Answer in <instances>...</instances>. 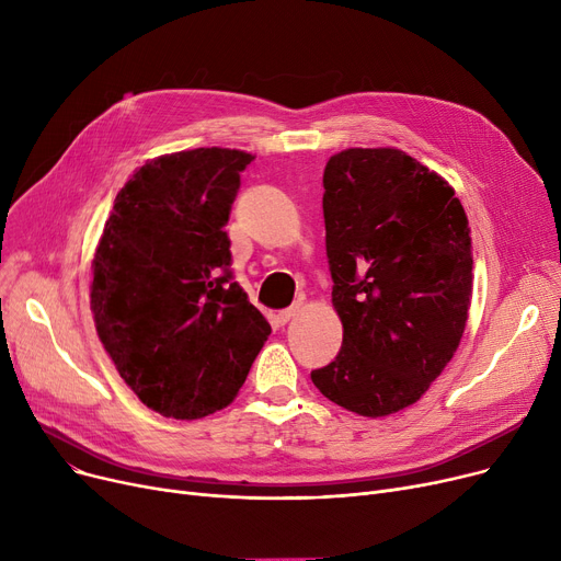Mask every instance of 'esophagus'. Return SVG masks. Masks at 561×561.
<instances>
[{"label": "esophagus", "instance_id": "34e87169", "mask_svg": "<svg viewBox=\"0 0 561 561\" xmlns=\"http://www.w3.org/2000/svg\"><path fill=\"white\" fill-rule=\"evenodd\" d=\"M298 311H300V307L296 305V307H288V309H284V311H279L277 313V322L279 325H286V322L293 318V316H298Z\"/></svg>", "mask_w": 561, "mask_h": 561}]
</instances>
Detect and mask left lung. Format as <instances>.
<instances>
[{
  "label": "left lung",
  "mask_w": 561,
  "mask_h": 561,
  "mask_svg": "<svg viewBox=\"0 0 561 561\" xmlns=\"http://www.w3.org/2000/svg\"><path fill=\"white\" fill-rule=\"evenodd\" d=\"M336 359L311 373L339 407L414 404L459 347L473 293L470 227L444 176L396 147H350L322 174Z\"/></svg>",
  "instance_id": "obj_1"
}]
</instances>
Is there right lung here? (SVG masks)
<instances>
[{"label": "right lung", "mask_w": 561, "mask_h": 561, "mask_svg": "<svg viewBox=\"0 0 561 561\" xmlns=\"http://www.w3.org/2000/svg\"><path fill=\"white\" fill-rule=\"evenodd\" d=\"M252 159L197 147L147 161L115 195L95 250L98 336L127 387L168 419L225 409L271 334L229 273L225 225Z\"/></svg>", "instance_id": "obj_1"}]
</instances>
